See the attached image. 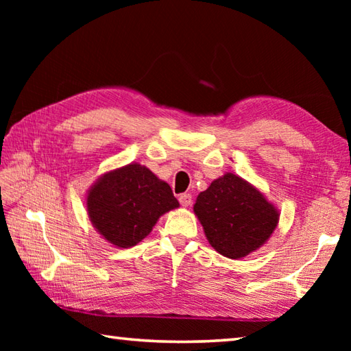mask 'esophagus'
<instances>
[{
	"label": "esophagus",
	"instance_id": "34e87169",
	"mask_svg": "<svg viewBox=\"0 0 351 351\" xmlns=\"http://www.w3.org/2000/svg\"><path fill=\"white\" fill-rule=\"evenodd\" d=\"M178 199H180V204L182 206H190L193 202V196L190 195V193H182V195H180V197Z\"/></svg>",
	"mask_w": 351,
	"mask_h": 351
}]
</instances>
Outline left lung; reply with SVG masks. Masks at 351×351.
Here are the masks:
<instances>
[{
    "mask_svg": "<svg viewBox=\"0 0 351 351\" xmlns=\"http://www.w3.org/2000/svg\"><path fill=\"white\" fill-rule=\"evenodd\" d=\"M208 241L228 258H243L264 244L279 214L240 176L226 173L200 193L195 204Z\"/></svg>",
    "mask_w": 351,
    "mask_h": 351,
    "instance_id": "8db88e82",
    "label": "left lung"
}]
</instances>
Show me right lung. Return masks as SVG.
<instances>
[{
  "label": "right lung",
  "instance_id": "right-lung-1",
  "mask_svg": "<svg viewBox=\"0 0 351 351\" xmlns=\"http://www.w3.org/2000/svg\"><path fill=\"white\" fill-rule=\"evenodd\" d=\"M180 206L169 184L140 164L104 175L87 196L95 228L117 247H132L151 232L160 215Z\"/></svg>",
  "mask_w": 351,
  "mask_h": 351
}]
</instances>
